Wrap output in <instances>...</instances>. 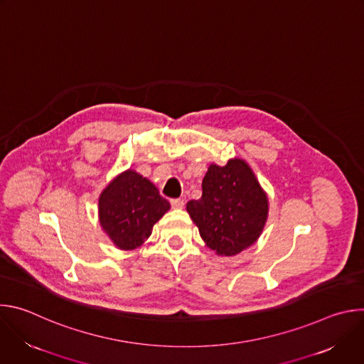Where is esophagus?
Wrapping results in <instances>:
<instances>
[{"instance_id": "1", "label": "esophagus", "mask_w": 364, "mask_h": 364, "mask_svg": "<svg viewBox=\"0 0 364 364\" xmlns=\"http://www.w3.org/2000/svg\"><path fill=\"white\" fill-rule=\"evenodd\" d=\"M170 203H171L173 209H183L184 207V201L181 198H171Z\"/></svg>"}]
</instances>
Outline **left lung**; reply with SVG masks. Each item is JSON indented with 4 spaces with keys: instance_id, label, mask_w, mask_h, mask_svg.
<instances>
[{
    "instance_id": "1",
    "label": "left lung",
    "mask_w": 364,
    "mask_h": 364,
    "mask_svg": "<svg viewBox=\"0 0 364 364\" xmlns=\"http://www.w3.org/2000/svg\"><path fill=\"white\" fill-rule=\"evenodd\" d=\"M201 188V197L187 203V212L205 245L220 256L237 255L253 245L264 230L269 204L246 161L212 164Z\"/></svg>"
}]
</instances>
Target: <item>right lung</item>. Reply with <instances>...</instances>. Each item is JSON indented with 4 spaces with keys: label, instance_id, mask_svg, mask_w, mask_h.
Listing matches in <instances>:
<instances>
[{
    "label": "right lung",
    "instance_id": "right-lung-1",
    "mask_svg": "<svg viewBox=\"0 0 364 364\" xmlns=\"http://www.w3.org/2000/svg\"><path fill=\"white\" fill-rule=\"evenodd\" d=\"M99 223L117 247L132 250L144 243L168 210L159 188L134 170L115 177L99 196Z\"/></svg>",
    "mask_w": 364,
    "mask_h": 364
}]
</instances>
